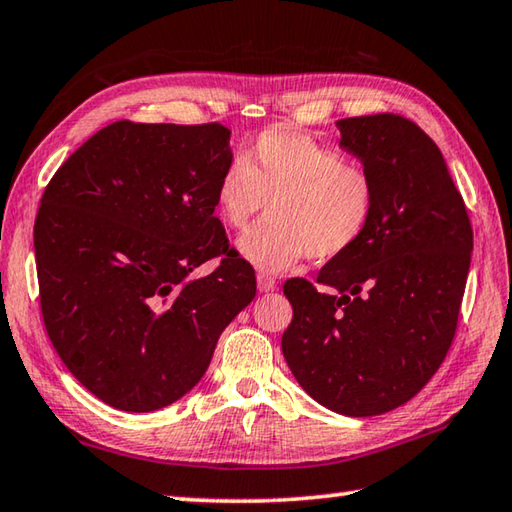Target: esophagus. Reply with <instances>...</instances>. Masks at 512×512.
<instances>
[{
    "label": "esophagus",
    "mask_w": 512,
    "mask_h": 512,
    "mask_svg": "<svg viewBox=\"0 0 512 512\" xmlns=\"http://www.w3.org/2000/svg\"><path fill=\"white\" fill-rule=\"evenodd\" d=\"M257 286H259V290H262V293H273V290L277 288V282H275V277H270L268 273H259L257 275Z\"/></svg>",
    "instance_id": "34e87169"
}]
</instances>
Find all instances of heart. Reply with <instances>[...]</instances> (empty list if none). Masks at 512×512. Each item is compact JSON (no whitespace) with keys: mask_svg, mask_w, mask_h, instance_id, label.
Returning <instances> with one entry per match:
<instances>
[{"mask_svg":"<svg viewBox=\"0 0 512 512\" xmlns=\"http://www.w3.org/2000/svg\"><path fill=\"white\" fill-rule=\"evenodd\" d=\"M215 202L230 230H246L239 253L257 268L282 273L306 255L333 262L350 253L373 224L377 182L339 150L295 130H266L217 179Z\"/></svg>","mask_w":512,"mask_h":512,"instance_id":"obj_1","label":"heart"}]
</instances>
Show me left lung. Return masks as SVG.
<instances>
[{"mask_svg": "<svg viewBox=\"0 0 512 512\" xmlns=\"http://www.w3.org/2000/svg\"><path fill=\"white\" fill-rule=\"evenodd\" d=\"M342 148L377 182V210L350 253L293 277L286 364L306 393L348 417L406 404L437 373L455 339L473 226L442 153L395 113L337 122Z\"/></svg>", "mask_w": 512, "mask_h": 512, "instance_id": "left-lung-1", "label": "left lung"}]
</instances>
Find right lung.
Masks as SVG:
<instances>
[{
    "mask_svg": "<svg viewBox=\"0 0 512 512\" xmlns=\"http://www.w3.org/2000/svg\"><path fill=\"white\" fill-rule=\"evenodd\" d=\"M230 130L110 124L50 179L35 219L39 308L57 355L104 404L148 413L204 377L257 293L215 217ZM219 258L213 274L187 275Z\"/></svg>",
    "mask_w": 512,
    "mask_h": 512,
    "instance_id": "obj_1",
    "label": "right lung"
}]
</instances>
